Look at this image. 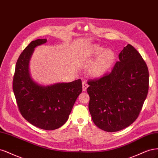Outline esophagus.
Instances as JSON below:
<instances>
[{"label":"esophagus","mask_w":158,"mask_h":158,"mask_svg":"<svg viewBox=\"0 0 158 158\" xmlns=\"http://www.w3.org/2000/svg\"><path fill=\"white\" fill-rule=\"evenodd\" d=\"M89 85H87V83H86L85 81H83V83H82V87H83V92H85V91L86 90V89H87Z\"/></svg>","instance_id":"obj_1"}]
</instances>
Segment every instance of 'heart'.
Here are the masks:
<instances>
[{"label":"heart","instance_id":"heart-1","mask_svg":"<svg viewBox=\"0 0 158 158\" xmlns=\"http://www.w3.org/2000/svg\"><path fill=\"white\" fill-rule=\"evenodd\" d=\"M97 56L87 68V73L90 77L100 78L112 68L114 66L116 54L113 50L98 45H93L90 48V58Z\"/></svg>","mask_w":158,"mask_h":158}]
</instances>
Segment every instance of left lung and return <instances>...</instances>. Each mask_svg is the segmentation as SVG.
Returning a JSON list of instances; mask_svg holds the SVG:
<instances>
[{"mask_svg": "<svg viewBox=\"0 0 158 158\" xmlns=\"http://www.w3.org/2000/svg\"><path fill=\"white\" fill-rule=\"evenodd\" d=\"M119 59L110 74L88 83L90 114L94 123L107 132L133 123L148 92V69L139 52L129 44Z\"/></svg>", "mask_w": 158, "mask_h": 158, "instance_id": "1", "label": "left lung"}]
</instances>
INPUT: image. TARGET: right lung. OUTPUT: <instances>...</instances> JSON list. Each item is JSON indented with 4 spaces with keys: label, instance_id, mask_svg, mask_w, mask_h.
Masks as SVG:
<instances>
[{
    "label": "right lung",
    "instance_id": "obj_1",
    "mask_svg": "<svg viewBox=\"0 0 158 158\" xmlns=\"http://www.w3.org/2000/svg\"><path fill=\"white\" fill-rule=\"evenodd\" d=\"M47 40H33L20 54L13 79V91L19 110L29 123L44 130L62 127L69 118L73 106L82 93V82L43 85L35 82L29 72V62L34 50Z\"/></svg>",
    "mask_w": 158,
    "mask_h": 158
}]
</instances>
